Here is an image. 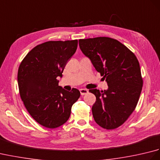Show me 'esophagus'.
Instances as JSON below:
<instances>
[{
    "mask_svg": "<svg viewBox=\"0 0 160 160\" xmlns=\"http://www.w3.org/2000/svg\"><path fill=\"white\" fill-rule=\"evenodd\" d=\"M80 94L82 95V96H84V95H86V94L89 93V91H88V90H87V89H80Z\"/></svg>",
    "mask_w": 160,
    "mask_h": 160,
    "instance_id": "obj_1",
    "label": "esophagus"
}]
</instances>
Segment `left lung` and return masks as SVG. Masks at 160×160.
I'll list each match as a JSON object with an SVG mask.
<instances>
[{
    "label": "left lung",
    "mask_w": 160,
    "mask_h": 160,
    "mask_svg": "<svg viewBox=\"0 0 160 160\" xmlns=\"http://www.w3.org/2000/svg\"><path fill=\"white\" fill-rule=\"evenodd\" d=\"M79 46L108 87L89 90L96 97L94 120L104 129L117 128L132 114L140 96L143 79L139 61L124 45L108 37L80 39Z\"/></svg>",
    "instance_id": "8db88e82"
}]
</instances>
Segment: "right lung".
<instances>
[{"mask_svg": "<svg viewBox=\"0 0 160 160\" xmlns=\"http://www.w3.org/2000/svg\"><path fill=\"white\" fill-rule=\"evenodd\" d=\"M78 40L47 41L36 46L18 68L19 93L26 109L40 125L55 128L69 118L71 107L80 96L58 86L68 61L76 52Z\"/></svg>", "mask_w": 160, "mask_h": 160, "instance_id": "right-lung-1", "label": "right lung"}]
</instances>
